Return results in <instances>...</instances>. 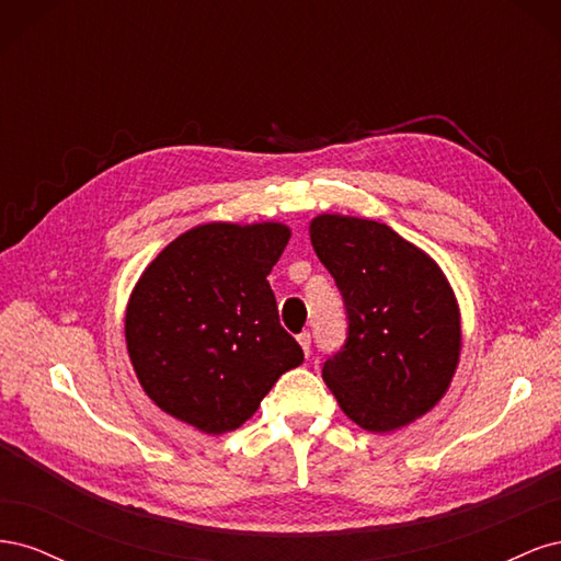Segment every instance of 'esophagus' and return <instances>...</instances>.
Listing matches in <instances>:
<instances>
[{
  "instance_id": "34e87169",
  "label": "esophagus",
  "mask_w": 561,
  "mask_h": 561,
  "mask_svg": "<svg viewBox=\"0 0 561 561\" xmlns=\"http://www.w3.org/2000/svg\"><path fill=\"white\" fill-rule=\"evenodd\" d=\"M297 342H299V346L304 348V353H311V334L309 332H301L299 336H297Z\"/></svg>"
}]
</instances>
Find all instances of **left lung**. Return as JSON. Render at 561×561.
Masks as SVG:
<instances>
[{
	"label": "left lung",
	"instance_id": "8db88e82",
	"mask_svg": "<svg viewBox=\"0 0 561 561\" xmlns=\"http://www.w3.org/2000/svg\"><path fill=\"white\" fill-rule=\"evenodd\" d=\"M309 233L348 316L346 344L322 365V379L360 428L398 431L451 383L461 355L451 285L433 257L375 219L325 213Z\"/></svg>",
	"mask_w": 561,
	"mask_h": 561
}]
</instances>
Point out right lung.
<instances>
[{
  "label": "right lung",
  "mask_w": 561,
  "mask_h": 561,
  "mask_svg": "<svg viewBox=\"0 0 561 561\" xmlns=\"http://www.w3.org/2000/svg\"><path fill=\"white\" fill-rule=\"evenodd\" d=\"M287 241L280 222L198 225L142 271L126 307V346L165 414L208 435L236 431L304 363L266 280Z\"/></svg>",
  "instance_id": "1"
}]
</instances>
